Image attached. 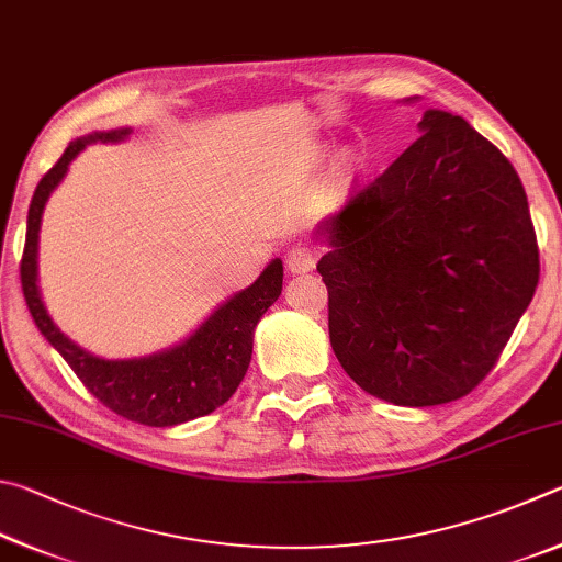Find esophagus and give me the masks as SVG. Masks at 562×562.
Wrapping results in <instances>:
<instances>
[{
	"label": "esophagus",
	"mask_w": 562,
	"mask_h": 562,
	"mask_svg": "<svg viewBox=\"0 0 562 562\" xmlns=\"http://www.w3.org/2000/svg\"><path fill=\"white\" fill-rule=\"evenodd\" d=\"M286 269L291 273H308L316 269V251L311 246H293L286 254Z\"/></svg>",
	"instance_id": "1"
}]
</instances>
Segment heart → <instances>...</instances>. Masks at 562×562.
I'll return each mask as SVG.
<instances>
[{
    "label": "heart",
    "instance_id": "1",
    "mask_svg": "<svg viewBox=\"0 0 562 562\" xmlns=\"http://www.w3.org/2000/svg\"><path fill=\"white\" fill-rule=\"evenodd\" d=\"M340 172H342V175H348V177H356V175L360 172V160H358V157H352V155L342 157V162H340Z\"/></svg>",
    "mask_w": 562,
    "mask_h": 562
}]
</instances>
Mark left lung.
I'll use <instances>...</instances> for the list:
<instances>
[{"mask_svg": "<svg viewBox=\"0 0 562 562\" xmlns=\"http://www.w3.org/2000/svg\"><path fill=\"white\" fill-rule=\"evenodd\" d=\"M419 137L316 234L330 346L372 397L431 407L469 395L538 286L528 196L464 117L427 111Z\"/></svg>", "mask_w": 562, "mask_h": 562, "instance_id": "left-lung-1", "label": "left lung"}]
</instances>
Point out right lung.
Wrapping results in <instances>:
<instances>
[{
	"label": "right lung",
	"mask_w": 562,
	"mask_h": 562,
	"mask_svg": "<svg viewBox=\"0 0 562 562\" xmlns=\"http://www.w3.org/2000/svg\"><path fill=\"white\" fill-rule=\"evenodd\" d=\"M127 135H131V127L78 137L36 184L26 220L22 291L36 328L61 352V358L95 400L131 422H140L147 427H175L210 415L239 387L251 362L256 323L281 296L283 263L281 259H273L249 289L226 299L190 338L155 356L103 360L66 338L46 313L36 286V249L44 206L58 182L64 180L68 165L88 143H121Z\"/></svg>",
	"instance_id": "1"
}]
</instances>
